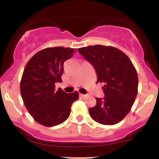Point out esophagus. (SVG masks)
<instances>
[{"instance_id":"34e87169","label":"esophagus","mask_w":159,"mask_h":159,"mask_svg":"<svg viewBox=\"0 0 159 159\" xmlns=\"http://www.w3.org/2000/svg\"><path fill=\"white\" fill-rule=\"evenodd\" d=\"M79 95H80V97H81V98H86L88 96L87 94H80Z\"/></svg>"}]
</instances>
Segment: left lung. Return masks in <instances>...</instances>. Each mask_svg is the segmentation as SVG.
Here are the masks:
<instances>
[{
    "instance_id": "1",
    "label": "left lung",
    "mask_w": 159,
    "mask_h": 159,
    "mask_svg": "<svg viewBox=\"0 0 159 159\" xmlns=\"http://www.w3.org/2000/svg\"><path fill=\"white\" fill-rule=\"evenodd\" d=\"M78 51L94 67L97 83L105 84V97L96 98V105L89 109L91 118L102 125L120 122L129 114L138 94V75L131 60L109 46H89Z\"/></svg>"
}]
</instances>
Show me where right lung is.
I'll return each instance as SVG.
<instances>
[{"label": "right lung", "instance_id": "right-lung-1", "mask_svg": "<svg viewBox=\"0 0 159 159\" xmlns=\"http://www.w3.org/2000/svg\"><path fill=\"white\" fill-rule=\"evenodd\" d=\"M75 49L55 47L43 49L27 63L20 81V94L30 115L46 127L66 121L70 107L78 99V92L67 94L55 83L61 81L64 63L75 53Z\"/></svg>", "mask_w": 159, "mask_h": 159}]
</instances>
